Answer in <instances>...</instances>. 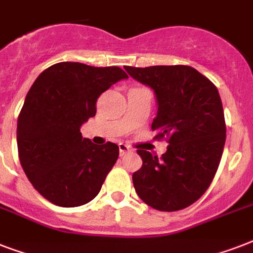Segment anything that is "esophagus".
<instances>
[{
  "label": "esophagus",
  "mask_w": 253,
  "mask_h": 253,
  "mask_svg": "<svg viewBox=\"0 0 253 253\" xmlns=\"http://www.w3.org/2000/svg\"><path fill=\"white\" fill-rule=\"evenodd\" d=\"M118 147H119V154L121 155H125L127 154V152H131V151H132L130 147L126 146V144H123V143H119Z\"/></svg>",
  "instance_id": "1"
}]
</instances>
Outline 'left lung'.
Returning <instances> with one entry per match:
<instances>
[{
	"instance_id": "obj_1",
	"label": "left lung",
	"mask_w": 253,
	"mask_h": 253,
	"mask_svg": "<svg viewBox=\"0 0 253 253\" xmlns=\"http://www.w3.org/2000/svg\"><path fill=\"white\" fill-rule=\"evenodd\" d=\"M125 69L154 90L158 114L152 130L169 143L162 159L138 150L143 166L132 174L135 192L160 211L188 208L208 190L223 154L226 123L218 89L188 65Z\"/></svg>"
}]
</instances>
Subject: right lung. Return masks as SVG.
<instances>
[{"instance_id": "obj_1", "label": "right lung", "mask_w": 253, "mask_h": 253, "mask_svg": "<svg viewBox=\"0 0 253 253\" xmlns=\"http://www.w3.org/2000/svg\"><path fill=\"white\" fill-rule=\"evenodd\" d=\"M127 77L119 67L63 61L43 71L30 87L18 117V155L45 200L76 208L99 193L119 148L110 142L97 146L80 128L95 115L99 95Z\"/></svg>"}]
</instances>
